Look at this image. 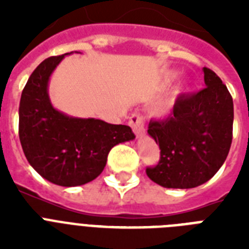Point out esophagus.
<instances>
[{"instance_id":"1","label":"esophagus","mask_w":249,"mask_h":249,"mask_svg":"<svg viewBox=\"0 0 249 249\" xmlns=\"http://www.w3.org/2000/svg\"><path fill=\"white\" fill-rule=\"evenodd\" d=\"M129 125L132 126L133 132L137 137H142L144 134V130H146L144 129V120L141 115H137V113L132 115L130 120H129Z\"/></svg>"}]
</instances>
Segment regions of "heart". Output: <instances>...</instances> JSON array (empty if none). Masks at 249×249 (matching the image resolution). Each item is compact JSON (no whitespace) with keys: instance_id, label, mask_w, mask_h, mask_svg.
Segmentation results:
<instances>
[{"instance_id":"b5f03b06","label":"heart","mask_w":249,"mask_h":249,"mask_svg":"<svg viewBox=\"0 0 249 249\" xmlns=\"http://www.w3.org/2000/svg\"><path fill=\"white\" fill-rule=\"evenodd\" d=\"M176 79H177V72H174V71L169 72V73H168V75L165 76V81L168 84L173 83V81ZM183 86H185V85H181V88H179V89H183Z\"/></svg>"}]
</instances>
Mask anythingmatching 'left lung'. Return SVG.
Returning a JSON list of instances; mask_svg holds the SVG:
<instances>
[{"mask_svg": "<svg viewBox=\"0 0 249 249\" xmlns=\"http://www.w3.org/2000/svg\"><path fill=\"white\" fill-rule=\"evenodd\" d=\"M205 88L177 98L173 112L152 120L147 133L159 143L160 160L148 178L166 189H193L209 181L228 158L234 105L226 85L203 68Z\"/></svg>", "mask_w": 249, "mask_h": 249, "instance_id": "8db88e82", "label": "left lung"}]
</instances>
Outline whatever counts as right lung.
<instances>
[{"label": "right lung", "mask_w": 249, "mask_h": 249, "mask_svg": "<svg viewBox=\"0 0 249 249\" xmlns=\"http://www.w3.org/2000/svg\"><path fill=\"white\" fill-rule=\"evenodd\" d=\"M70 54L38 64L25 84L19 106V140L28 163L41 177L64 187L95 179L105 169L109 150L136 138L128 125L70 116L52 105L49 80Z\"/></svg>", "instance_id": "right-lung-1"}]
</instances>
